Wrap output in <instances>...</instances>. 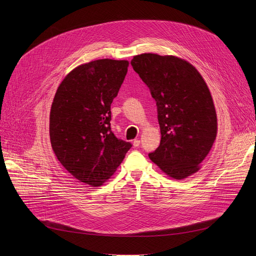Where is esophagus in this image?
<instances>
[{
	"mask_svg": "<svg viewBox=\"0 0 256 256\" xmlns=\"http://www.w3.org/2000/svg\"><path fill=\"white\" fill-rule=\"evenodd\" d=\"M132 145L135 146V147H138L139 145H140V140H138V139H135L132 141Z\"/></svg>",
	"mask_w": 256,
	"mask_h": 256,
	"instance_id": "obj_1",
	"label": "esophagus"
}]
</instances>
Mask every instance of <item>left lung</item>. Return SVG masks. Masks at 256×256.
Instances as JSON below:
<instances>
[{
	"mask_svg": "<svg viewBox=\"0 0 256 256\" xmlns=\"http://www.w3.org/2000/svg\"><path fill=\"white\" fill-rule=\"evenodd\" d=\"M156 100L160 143L150 158L169 176L199 170L217 135L210 92L193 65L174 56L142 54L130 61Z\"/></svg>",
	"mask_w": 256,
	"mask_h": 256,
	"instance_id": "left-lung-1",
	"label": "left lung"
}]
</instances>
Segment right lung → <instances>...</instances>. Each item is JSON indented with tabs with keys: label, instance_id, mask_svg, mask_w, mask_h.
Segmentation results:
<instances>
[{
	"label": "right lung",
	"instance_id": "obj_1",
	"mask_svg": "<svg viewBox=\"0 0 256 256\" xmlns=\"http://www.w3.org/2000/svg\"><path fill=\"white\" fill-rule=\"evenodd\" d=\"M126 60L102 59L78 66L65 76L50 115L52 150L80 182L102 184L132 144L111 130V104L128 72Z\"/></svg>",
	"mask_w": 256,
	"mask_h": 256
}]
</instances>
